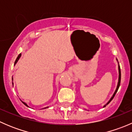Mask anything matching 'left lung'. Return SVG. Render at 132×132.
Here are the masks:
<instances>
[{"label":"left lung","mask_w":132,"mask_h":132,"mask_svg":"<svg viewBox=\"0 0 132 132\" xmlns=\"http://www.w3.org/2000/svg\"><path fill=\"white\" fill-rule=\"evenodd\" d=\"M118 68H119V80H118V86H117V88H116V91L114 92V94H113V96H112V98H110V100L109 101V102H108V103H107V104H109V103H110V102H111L112 100V99L113 98H114V97L115 96V95H116V93H117V91H118V89H119V86H120V83H121V70H120V66H119V67H118ZM105 107V105L104 106V107Z\"/></svg>","instance_id":"1"}]
</instances>
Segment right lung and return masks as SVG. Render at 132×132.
Masks as SVG:
<instances>
[{
	"label": "right lung",
	"mask_w": 132,
	"mask_h": 132,
	"mask_svg": "<svg viewBox=\"0 0 132 132\" xmlns=\"http://www.w3.org/2000/svg\"><path fill=\"white\" fill-rule=\"evenodd\" d=\"M20 57H21V54H19V55H18V57H17V58H16V59L15 62H14V64H16V62H18V60H19V59H20ZM22 103H23V104H24V105H26V106H27V107H28L27 104V103H25V102H22Z\"/></svg>",
	"instance_id": "add662e5"
}]
</instances>
